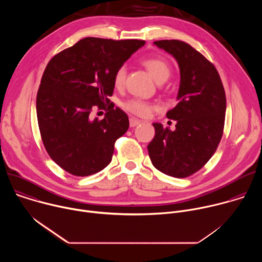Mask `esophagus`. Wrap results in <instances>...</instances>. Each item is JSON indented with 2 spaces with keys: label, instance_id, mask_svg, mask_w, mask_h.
I'll return each mask as SVG.
<instances>
[{
  "label": "esophagus",
  "instance_id": "esophagus-1",
  "mask_svg": "<svg viewBox=\"0 0 262 262\" xmlns=\"http://www.w3.org/2000/svg\"><path fill=\"white\" fill-rule=\"evenodd\" d=\"M140 123H141V120H139V119H137V118L132 117V118L129 119V125H130V127H135V126L139 125Z\"/></svg>",
  "mask_w": 262,
  "mask_h": 262
}]
</instances>
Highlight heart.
I'll return each instance as SVG.
<instances>
[{"instance_id":"obj_1","label":"heart","mask_w":262,"mask_h":262,"mask_svg":"<svg viewBox=\"0 0 262 262\" xmlns=\"http://www.w3.org/2000/svg\"><path fill=\"white\" fill-rule=\"evenodd\" d=\"M144 66L147 68L151 77L158 83H164L170 76L171 68L169 64L160 58H148L144 61ZM126 78V66L121 65L117 68L114 73L113 82L116 87H121ZM122 106L128 113L139 116V117H148L157 108V105L152 102H149L140 98H132L122 103Z\"/></svg>"}]
</instances>
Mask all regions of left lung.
I'll return each mask as SVG.
<instances>
[{"mask_svg":"<svg viewBox=\"0 0 262 262\" xmlns=\"http://www.w3.org/2000/svg\"><path fill=\"white\" fill-rule=\"evenodd\" d=\"M154 43L177 61L180 85L178 103L167 113L176 121L175 130L154 123L148 154L159 171L184 178L199 171L216 150L225 122V90L213 64L190 45L175 39Z\"/></svg>","mask_w":262,"mask_h":262,"instance_id":"1","label":"left lung"}]
</instances>
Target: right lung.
I'll return each mask as SVG.
<instances>
[{
  "label": "right lung",
  "mask_w": 262,
  "mask_h": 262,
  "mask_svg": "<svg viewBox=\"0 0 262 262\" xmlns=\"http://www.w3.org/2000/svg\"><path fill=\"white\" fill-rule=\"evenodd\" d=\"M144 45L87 37L50 60L37 93V119L49 156L66 172L88 176L111 163L115 141L129 126L127 115L107 98L113 77ZM95 105L108 106L102 121L90 118Z\"/></svg>",
  "instance_id": "1"
}]
</instances>
